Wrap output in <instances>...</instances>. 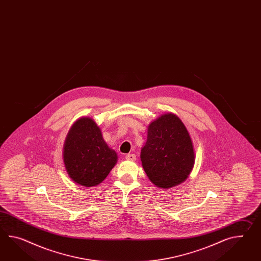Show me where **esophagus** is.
<instances>
[{"label": "esophagus", "mask_w": 261, "mask_h": 261, "mask_svg": "<svg viewBox=\"0 0 261 261\" xmlns=\"http://www.w3.org/2000/svg\"><path fill=\"white\" fill-rule=\"evenodd\" d=\"M125 159L134 161V160H136V154H135V153H127V154L125 155Z\"/></svg>", "instance_id": "1"}]
</instances>
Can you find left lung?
<instances>
[{"label":"left lung","instance_id":"8db88e82","mask_svg":"<svg viewBox=\"0 0 261 261\" xmlns=\"http://www.w3.org/2000/svg\"><path fill=\"white\" fill-rule=\"evenodd\" d=\"M140 160L147 176L159 188L169 189L187 179L194 151L190 134L176 115H162L149 125Z\"/></svg>","mask_w":261,"mask_h":261}]
</instances>
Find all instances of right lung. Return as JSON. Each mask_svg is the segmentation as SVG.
I'll return each instance as SVG.
<instances>
[{
    "label": "right lung",
    "mask_w": 261,
    "mask_h": 261,
    "mask_svg": "<svg viewBox=\"0 0 261 261\" xmlns=\"http://www.w3.org/2000/svg\"><path fill=\"white\" fill-rule=\"evenodd\" d=\"M64 163L77 184H100L117 162V153L108 147L95 121L82 118L71 126L64 144Z\"/></svg>",
    "instance_id": "1"
}]
</instances>
